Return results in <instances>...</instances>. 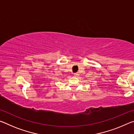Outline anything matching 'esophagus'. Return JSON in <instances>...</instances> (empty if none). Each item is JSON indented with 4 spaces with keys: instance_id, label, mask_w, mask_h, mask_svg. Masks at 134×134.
Here are the masks:
<instances>
[{
    "instance_id": "34e87169",
    "label": "esophagus",
    "mask_w": 134,
    "mask_h": 134,
    "mask_svg": "<svg viewBox=\"0 0 134 134\" xmlns=\"http://www.w3.org/2000/svg\"><path fill=\"white\" fill-rule=\"evenodd\" d=\"M79 75V74L78 73V72H76V73L74 74V76L75 77H78Z\"/></svg>"
}]
</instances>
